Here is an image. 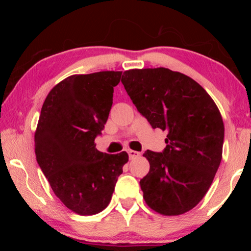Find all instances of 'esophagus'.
Returning a JSON list of instances; mask_svg holds the SVG:
<instances>
[{
  "label": "esophagus",
  "instance_id": "esophagus-1",
  "mask_svg": "<svg viewBox=\"0 0 251 251\" xmlns=\"http://www.w3.org/2000/svg\"><path fill=\"white\" fill-rule=\"evenodd\" d=\"M128 156H129L130 159H133V158H136V157L141 156V152H138V151H136L128 150Z\"/></svg>",
  "mask_w": 251,
  "mask_h": 251
}]
</instances>
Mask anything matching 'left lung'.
I'll list each match as a JSON object with an SVG mask.
<instances>
[{"label":"left lung","instance_id":"8db88e82","mask_svg":"<svg viewBox=\"0 0 251 251\" xmlns=\"http://www.w3.org/2000/svg\"><path fill=\"white\" fill-rule=\"evenodd\" d=\"M122 83L152 128L167 131L163 151L143 155L151 166L139 181L144 199L165 216L189 211L222 161L225 127L218 107L193 78L164 67L126 71Z\"/></svg>","mask_w":251,"mask_h":251}]
</instances>
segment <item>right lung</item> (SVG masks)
I'll use <instances>...</instances> for the list:
<instances>
[{"instance_id":"add662e5","label":"right lung","mask_w":251,"mask_h":251,"mask_svg":"<svg viewBox=\"0 0 251 251\" xmlns=\"http://www.w3.org/2000/svg\"><path fill=\"white\" fill-rule=\"evenodd\" d=\"M122 72L72 75L52 88L41 109L35 154L54 194L69 209L88 216L112 199L128 154L95 148L113 105Z\"/></svg>"}]
</instances>
